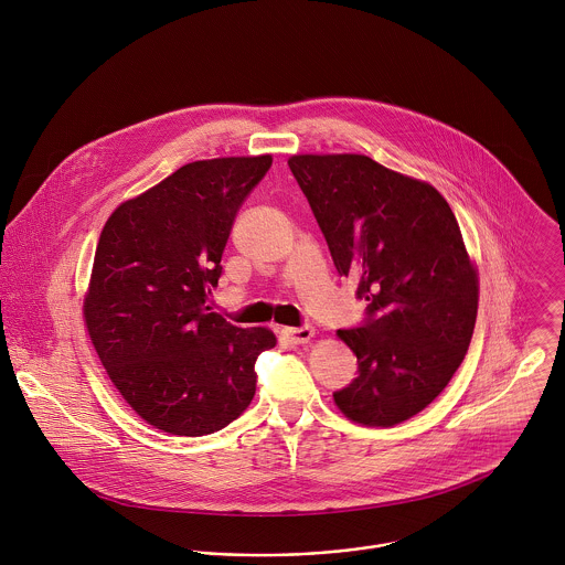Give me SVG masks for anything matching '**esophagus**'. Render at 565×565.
<instances>
[{"label": "esophagus", "mask_w": 565, "mask_h": 565, "mask_svg": "<svg viewBox=\"0 0 565 565\" xmlns=\"http://www.w3.org/2000/svg\"><path fill=\"white\" fill-rule=\"evenodd\" d=\"M281 335H284L290 344H306V342H310V338L313 335V329L310 324H303V327H284V329H281Z\"/></svg>", "instance_id": "34e87169"}]
</instances>
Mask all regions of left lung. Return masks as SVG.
<instances>
[{"label":"left lung","mask_w":565,"mask_h":565,"mask_svg":"<svg viewBox=\"0 0 565 565\" xmlns=\"http://www.w3.org/2000/svg\"><path fill=\"white\" fill-rule=\"evenodd\" d=\"M340 275L366 299L360 327L338 329L358 376L333 392L355 423L392 427L423 412L463 362L479 281L452 210L438 190L369 156H292Z\"/></svg>","instance_id":"8db88e82"}]
</instances>
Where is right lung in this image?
I'll return each mask as SVG.
<instances>
[{
    "mask_svg": "<svg viewBox=\"0 0 565 565\" xmlns=\"http://www.w3.org/2000/svg\"><path fill=\"white\" fill-rule=\"evenodd\" d=\"M270 156L184 164L121 203L102 230L84 318L131 409L173 436H207L255 394V360L273 331L210 312L234 221Z\"/></svg>",
    "mask_w": 565,
    "mask_h": 565,
    "instance_id": "1",
    "label": "right lung"
}]
</instances>
